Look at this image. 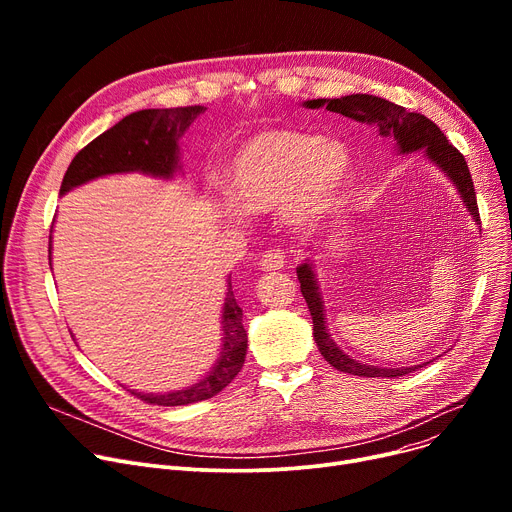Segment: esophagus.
<instances>
[{
    "label": "esophagus",
    "instance_id": "esophagus-1",
    "mask_svg": "<svg viewBox=\"0 0 512 512\" xmlns=\"http://www.w3.org/2000/svg\"><path fill=\"white\" fill-rule=\"evenodd\" d=\"M286 265V255L282 251H265L259 259V270L263 272H274V270H282Z\"/></svg>",
    "mask_w": 512,
    "mask_h": 512
}]
</instances>
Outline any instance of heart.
I'll list each match as a JSON object with an SVG mask.
<instances>
[{"mask_svg": "<svg viewBox=\"0 0 512 512\" xmlns=\"http://www.w3.org/2000/svg\"><path fill=\"white\" fill-rule=\"evenodd\" d=\"M353 174V155L340 141H324L297 130L255 134L230 159L226 186L232 199L222 205L228 222L245 211L267 213L284 207L292 226L315 224L344 193Z\"/></svg>", "mask_w": 512, "mask_h": 512, "instance_id": "heart-1", "label": "heart"}]
</instances>
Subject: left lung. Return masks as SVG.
<instances>
[{
	"mask_svg": "<svg viewBox=\"0 0 512 512\" xmlns=\"http://www.w3.org/2000/svg\"><path fill=\"white\" fill-rule=\"evenodd\" d=\"M303 105L309 107V110L326 107L328 112L342 114L346 118L371 126L378 137L394 141L398 147V153H402V155L421 151L454 184L467 211L471 213L473 222L481 224L479 209H477V197H475V188H473L471 172L467 168V161L459 153V149L448 143L444 132L432 120L421 116V114L409 112L402 105H396L388 99L367 95V93L344 95L340 99H309ZM297 276L301 282V292H303L307 307L311 311L313 338L317 342L319 353L338 371L353 373V375H359V378H400V375L413 373L419 367L429 363L427 361V363L413 365V367H378V365L361 363V361L353 359L351 355H346L342 348L332 340V334L328 332V324H326L328 317H326V309H324V299H321L311 259H307L305 263H301L297 267Z\"/></svg>",
	"mask_w": 512,
	"mask_h": 512,
	"instance_id": "1",
	"label": "left lung"
}]
</instances>
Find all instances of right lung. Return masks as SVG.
Segmentation results:
<instances>
[{"label":"right lung","mask_w":512,"mask_h":512,"mask_svg":"<svg viewBox=\"0 0 512 512\" xmlns=\"http://www.w3.org/2000/svg\"><path fill=\"white\" fill-rule=\"evenodd\" d=\"M207 107L188 105L170 110H141L122 118L110 130H105L85 149H80L60 186V195L110 174L141 172L153 178L172 180L180 166V139L197 116ZM53 232V226H51ZM49 265H51V234H49ZM247 357V332L242 328V309L234 299L228 276L226 299L222 307V348L220 357L203 378L191 386L172 392H137L134 396L159 407H180L207 400L222 392L242 369Z\"/></svg>","instance_id":"obj_1"}]
</instances>
